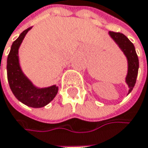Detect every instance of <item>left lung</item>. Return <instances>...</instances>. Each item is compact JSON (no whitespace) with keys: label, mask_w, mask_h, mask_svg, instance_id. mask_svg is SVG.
Returning a JSON list of instances; mask_svg holds the SVG:
<instances>
[{"label":"left lung","mask_w":148,"mask_h":148,"mask_svg":"<svg viewBox=\"0 0 148 148\" xmlns=\"http://www.w3.org/2000/svg\"><path fill=\"white\" fill-rule=\"evenodd\" d=\"M109 35L119 44V46L124 53L128 60V74L126 77V83L129 85V94L132 91L138 75L139 60L136 52L134 44L129 40V38L120 32L110 31Z\"/></svg>","instance_id":"left-lung-1"}]
</instances>
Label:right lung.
Here are the masks:
<instances>
[{
    "instance_id": "1",
    "label": "right lung",
    "mask_w": 148,
    "mask_h": 148,
    "mask_svg": "<svg viewBox=\"0 0 148 148\" xmlns=\"http://www.w3.org/2000/svg\"><path fill=\"white\" fill-rule=\"evenodd\" d=\"M30 29L31 27L24 30L12 42L7 62L8 80L12 92L19 101L28 106L39 108L45 106L53 101L58 93V87L53 85L44 88H36L20 69L18 56V47Z\"/></svg>"
}]
</instances>
